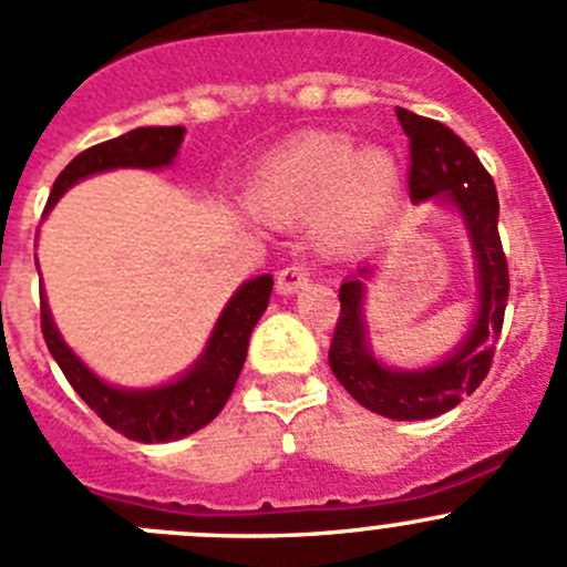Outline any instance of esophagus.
I'll return each mask as SVG.
<instances>
[{
    "instance_id": "esophagus-1",
    "label": "esophagus",
    "mask_w": 567,
    "mask_h": 567,
    "mask_svg": "<svg viewBox=\"0 0 567 567\" xmlns=\"http://www.w3.org/2000/svg\"><path fill=\"white\" fill-rule=\"evenodd\" d=\"M307 282H310V268H307L305 262H290V266H285L282 271L277 274V290L285 296L296 293V290L305 288Z\"/></svg>"
}]
</instances>
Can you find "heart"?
<instances>
[{
    "instance_id": "b5f03b06",
    "label": "heart",
    "mask_w": 567,
    "mask_h": 567,
    "mask_svg": "<svg viewBox=\"0 0 567 567\" xmlns=\"http://www.w3.org/2000/svg\"><path fill=\"white\" fill-rule=\"evenodd\" d=\"M392 183V164L381 153H353L346 140L310 136L268 162L255 199L274 216H312L334 205L326 233L334 244H351L384 219Z\"/></svg>"
}]
</instances>
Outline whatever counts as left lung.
I'll list each match as a JSON object with an SVG mask.
<instances>
[{"instance_id":"8db88e82","label":"left lung","mask_w":567,"mask_h":567,"mask_svg":"<svg viewBox=\"0 0 567 567\" xmlns=\"http://www.w3.org/2000/svg\"><path fill=\"white\" fill-rule=\"evenodd\" d=\"M409 136V194L414 203L444 194L466 219L477 257L480 316L458 351L420 373H398L375 362L368 351L362 320V279L340 285V318L329 348V368L357 403L390 420H431L455 409L488 375L494 346L505 323L511 274L499 238V197L494 177L472 147L444 123L398 106ZM373 268H359L362 277Z\"/></svg>"}]
</instances>
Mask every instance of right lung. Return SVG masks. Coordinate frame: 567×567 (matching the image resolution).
Returning <instances> with one entry per match:
<instances>
[{
    "mask_svg": "<svg viewBox=\"0 0 567 567\" xmlns=\"http://www.w3.org/2000/svg\"><path fill=\"white\" fill-rule=\"evenodd\" d=\"M183 125H156V128H134L123 136L101 142V145L87 147L79 153L60 175H56L54 188L49 194L45 210L60 199L65 188L82 177L104 173L114 167H167L177 156V147L183 142ZM274 277L249 279L238 288L230 305L221 312L216 323L214 337L208 348L199 357V362L183 375L175 384L162 386V390L128 392L114 390L95 379L87 368L76 359V353L62 342L60 331L54 329V320L49 316V305L40 299V331L49 346L51 357L56 359L60 370L65 373L68 384L79 392V398L117 433L134 442H173V439L188 436L208 425L230 398L238 375H241L244 359H247L249 334L255 329L257 318L268 307Z\"/></svg>",
    "mask_w": 567,
    "mask_h": 567,
    "instance_id": "right-lung-1",
    "label": "right lung"
}]
</instances>
